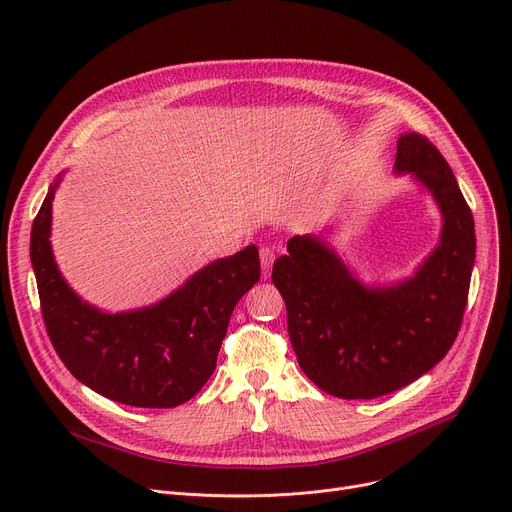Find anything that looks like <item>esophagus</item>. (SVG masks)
<instances>
[{
  "instance_id": "esophagus-1",
  "label": "esophagus",
  "mask_w": 512,
  "mask_h": 512,
  "mask_svg": "<svg viewBox=\"0 0 512 512\" xmlns=\"http://www.w3.org/2000/svg\"><path fill=\"white\" fill-rule=\"evenodd\" d=\"M259 259H261V276L263 278H270L272 265H274V259H276V251L272 247H261Z\"/></svg>"
}]
</instances>
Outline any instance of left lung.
I'll return each mask as SVG.
<instances>
[{"instance_id":"8db88e82","label":"left lung","mask_w":512,"mask_h":512,"mask_svg":"<svg viewBox=\"0 0 512 512\" xmlns=\"http://www.w3.org/2000/svg\"><path fill=\"white\" fill-rule=\"evenodd\" d=\"M394 170L411 172L444 218L440 245L413 278L367 288L315 236H292L272 270L301 369L346 400L378 398L421 378L450 351L467 307L475 224L448 161L432 141L407 132Z\"/></svg>"}]
</instances>
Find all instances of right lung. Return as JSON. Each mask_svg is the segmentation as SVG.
Segmentation results:
<instances>
[{"label": "right lung", "mask_w": 512, "mask_h": 512, "mask_svg": "<svg viewBox=\"0 0 512 512\" xmlns=\"http://www.w3.org/2000/svg\"><path fill=\"white\" fill-rule=\"evenodd\" d=\"M58 184L49 186L31 230L41 313L58 357L78 382L122 405L172 409L191 400L211 378L236 303L259 280L257 247L205 265L151 307L103 313L78 299L53 261Z\"/></svg>", "instance_id": "add662e5"}]
</instances>
